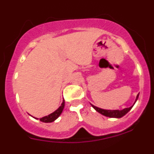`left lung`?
Segmentation results:
<instances>
[{"mask_svg": "<svg viewBox=\"0 0 154 154\" xmlns=\"http://www.w3.org/2000/svg\"><path fill=\"white\" fill-rule=\"evenodd\" d=\"M138 96L139 95H137V99H136V101L138 99ZM92 107H93L95 109L99 112V113H101L102 115H104L106 116H108V117H115V118H120L122 116H123L124 115H126L129 111L132 109L133 106L129 108H126L123 110H106V109H100V108H98V107L95 106L91 104Z\"/></svg>", "mask_w": 154, "mask_h": 154, "instance_id": "left-lung-1", "label": "left lung"}]
</instances>
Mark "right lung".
Segmentation results:
<instances>
[{"label": "right lung", "instance_id": "1", "mask_svg": "<svg viewBox=\"0 0 154 154\" xmlns=\"http://www.w3.org/2000/svg\"><path fill=\"white\" fill-rule=\"evenodd\" d=\"M64 106H65V101H63V103H62L61 105V106L57 110H55V112L51 113L50 115L48 116H46L45 117H42L41 118L40 121L42 122H44V123H51L53 121H55L57 118L61 115V113L62 112V110H63Z\"/></svg>", "mask_w": 154, "mask_h": 154}]
</instances>
